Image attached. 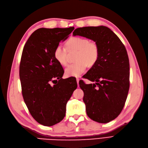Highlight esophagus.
<instances>
[{"label":"esophagus","instance_id":"obj_1","mask_svg":"<svg viewBox=\"0 0 148 148\" xmlns=\"http://www.w3.org/2000/svg\"><path fill=\"white\" fill-rule=\"evenodd\" d=\"M79 78H77V84H78V86H79Z\"/></svg>","mask_w":148,"mask_h":148}]
</instances>
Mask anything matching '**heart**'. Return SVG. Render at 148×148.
<instances>
[{
	"instance_id": "1",
	"label": "heart",
	"mask_w": 148,
	"mask_h": 148,
	"mask_svg": "<svg viewBox=\"0 0 148 148\" xmlns=\"http://www.w3.org/2000/svg\"><path fill=\"white\" fill-rule=\"evenodd\" d=\"M67 48L69 51L77 50L75 62L67 66L65 69L66 77H78L81 75L87 66H92L97 62L99 55V49L95 42H89V40L82 37H72L66 42ZM55 59L61 65L65 66L68 64L66 49L61 45L56 47L53 51Z\"/></svg>"
}]
</instances>
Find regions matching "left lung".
Wrapping results in <instances>:
<instances>
[{
    "instance_id": "1",
    "label": "left lung",
    "mask_w": 148,
    "mask_h": 148,
    "mask_svg": "<svg viewBox=\"0 0 148 148\" xmlns=\"http://www.w3.org/2000/svg\"><path fill=\"white\" fill-rule=\"evenodd\" d=\"M73 36L95 41L99 49L97 62L84 75L93 84L79 82L84 92L83 101L88 117L106 123L117 118L127 100L130 87V64L122 42L104 26L78 28Z\"/></svg>"
}]
</instances>
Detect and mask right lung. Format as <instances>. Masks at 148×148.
<instances>
[{"label":"right lung","mask_w":148,"mask_h":148,"mask_svg":"<svg viewBox=\"0 0 148 148\" xmlns=\"http://www.w3.org/2000/svg\"><path fill=\"white\" fill-rule=\"evenodd\" d=\"M74 29H38L30 36L22 52V95L31 115L44 126H52L64 119L66 103L77 88L75 78H62L64 70L53 56L56 47Z\"/></svg>","instance_id":"obj_1"}]
</instances>
